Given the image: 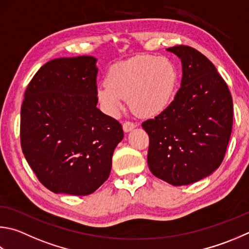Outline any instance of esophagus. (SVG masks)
<instances>
[{"label": "esophagus", "instance_id": "esophagus-1", "mask_svg": "<svg viewBox=\"0 0 249 249\" xmlns=\"http://www.w3.org/2000/svg\"><path fill=\"white\" fill-rule=\"evenodd\" d=\"M135 127H136V124L133 123V122L125 121L123 123V129L125 130V132H129V130H132Z\"/></svg>", "mask_w": 249, "mask_h": 249}]
</instances>
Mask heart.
<instances>
[{
    "instance_id": "1",
    "label": "heart",
    "mask_w": 249,
    "mask_h": 249,
    "mask_svg": "<svg viewBox=\"0 0 249 249\" xmlns=\"http://www.w3.org/2000/svg\"><path fill=\"white\" fill-rule=\"evenodd\" d=\"M178 79V70L170 58L142 54L113 65L107 81L98 86L97 94L110 115L119 114L129 98L138 115L155 116L171 105Z\"/></svg>"
}]
</instances>
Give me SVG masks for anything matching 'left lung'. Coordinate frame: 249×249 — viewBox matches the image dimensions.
<instances>
[{"label": "left lung", "mask_w": 249, "mask_h": 249, "mask_svg": "<svg viewBox=\"0 0 249 249\" xmlns=\"http://www.w3.org/2000/svg\"><path fill=\"white\" fill-rule=\"evenodd\" d=\"M182 61L180 88L166 109L144 121L148 165L164 182L182 186L210 175L222 163L233 125V101L215 66L196 49H168Z\"/></svg>", "instance_id": "obj_1"}]
</instances>
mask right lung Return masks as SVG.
Instances as JSON below:
<instances>
[{"instance_id":"obj_1","label":"right lung","mask_w":249,"mask_h":249,"mask_svg":"<svg viewBox=\"0 0 249 249\" xmlns=\"http://www.w3.org/2000/svg\"><path fill=\"white\" fill-rule=\"evenodd\" d=\"M97 60L61 57L46 63L25 91L20 144L38 179L55 194L86 196L109 178L124 137L119 121L97 107Z\"/></svg>"}]
</instances>
